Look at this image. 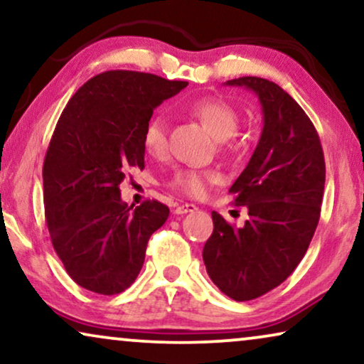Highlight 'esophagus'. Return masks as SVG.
<instances>
[{
	"label": "esophagus",
	"mask_w": 364,
	"mask_h": 364,
	"mask_svg": "<svg viewBox=\"0 0 364 364\" xmlns=\"http://www.w3.org/2000/svg\"><path fill=\"white\" fill-rule=\"evenodd\" d=\"M197 207L193 205V203H183V205H178L173 213H177V215H186V213H192L196 212Z\"/></svg>",
	"instance_id": "obj_1"
}]
</instances>
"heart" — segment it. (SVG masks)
<instances>
[{
  "instance_id": "b5f03b06",
  "label": "heart",
  "mask_w": 364,
  "mask_h": 364,
  "mask_svg": "<svg viewBox=\"0 0 364 364\" xmlns=\"http://www.w3.org/2000/svg\"><path fill=\"white\" fill-rule=\"evenodd\" d=\"M193 117L203 124V127L212 134L215 141H228L235 136L238 129V114L230 104L222 99L203 97L191 102L187 107ZM142 142L146 151L151 156H162L167 149V127L166 121L161 116H154L144 127ZM218 181V176L213 172L196 171V168H178L173 173L171 186L177 191L191 197L205 196L208 187Z\"/></svg>"
}]
</instances>
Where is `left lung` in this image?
I'll return each mask as SVG.
<instances>
[{
	"label": "left lung",
	"instance_id": "left-lung-1",
	"mask_svg": "<svg viewBox=\"0 0 364 364\" xmlns=\"http://www.w3.org/2000/svg\"><path fill=\"white\" fill-rule=\"evenodd\" d=\"M225 84L257 94L263 129L228 191L250 218L235 228L212 212L213 232L202 257L218 290L248 301L285 282L305 257L320 220L325 157L310 117L278 84L253 76Z\"/></svg>",
	"mask_w": 364,
	"mask_h": 364
}]
</instances>
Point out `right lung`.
I'll list each match as a JSON object with an SVG mask.
<instances>
[{
    "instance_id": "right-lung-1",
    "label": "right lung",
    "mask_w": 364,
    "mask_h": 364,
    "mask_svg": "<svg viewBox=\"0 0 364 364\" xmlns=\"http://www.w3.org/2000/svg\"><path fill=\"white\" fill-rule=\"evenodd\" d=\"M187 84L107 71L64 107L44 157L43 193L53 247L79 287L116 295L141 272L168 207L157 200L127 207L119 186L129 168H144L142 134L154 109Z\"/></svg>"
}]
</instances>
